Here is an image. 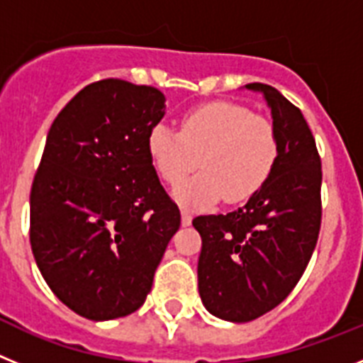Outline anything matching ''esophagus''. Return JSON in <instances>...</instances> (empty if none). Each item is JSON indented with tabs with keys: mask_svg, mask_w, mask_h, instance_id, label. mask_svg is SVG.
I'll return each instance as SVG.
<instances>
[{
	"mask_svg": "<svg viewBox=\"0 0 363 363\" xmlns=\"http://www.w3.org/2000/svg\"><path fill=\"white\" fill-rule=\"evenodd\" d=\"M191 221H192L191 211H187V209H182V225H184V227L191 225Z\"/></svg>",
	"mask_w": 363,
	"mask_h": 363,
	"instance_id": "esophagus-1",
	"label": "esophagus"
}]
</instances>
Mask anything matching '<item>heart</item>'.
I'll return each instance as SVG.
<instances>
[{
	"instance_id": "b5f03b06",
	"label": "heart",
	"mask_w": 363,
	"mask_h": 363,
	"mask_svg": "<svg viewBox=\"0 0 363 363\" xmlns=\"http://www.w3.org/2000/svg\"><path fill=\"white\" fill-rule=\"evenodd\" d=\"M150 162L167 184H178L200 156L201 172L174 189L185 205L203 207L251 198L267 182L278 160V133L269 118L238 104L201 105L182 118L179 130L152 127L147 138Z\"/></svg>"
}]
</instances>
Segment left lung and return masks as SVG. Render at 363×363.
<instances>
[{
	"instance_id": "obj_1",
	"label": "left lung",
	"mask_w": 363,
	"mask_h": 363,
	"mask_svg": "<svg viewBox=\"0 0 363 363\" xmlns=\"http://www.w3.org/2000/svg\"><path fill=\"white\" fill-rule=\"evenodd\" d=\"M278 133V160L262 189L238 211L192 220L201 236L198 289L205 309L227 322H251L296 287L318 242L322 162L300 108L265 83Z\"/></svg>"
}]
</instances>
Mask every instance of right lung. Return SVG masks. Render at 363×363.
Segmentation results:
<instances>
[{"instance_id":"right-lung-1","label":"right lung","mask_w":363,"mask_h":363,"mask_svg":"<svg viewBox=\"0 0 363 363\" xmlns=\"http://www.w3.org/2000/svg\"><path fill=\"white\" fill-rule=\"evenodd\" d=\"M163 114L158 89L108 78L82 89L50 125L30 191L32 255L83 318L140 309L179 229L147 150Z\"/></svg>"}]
</instances>
